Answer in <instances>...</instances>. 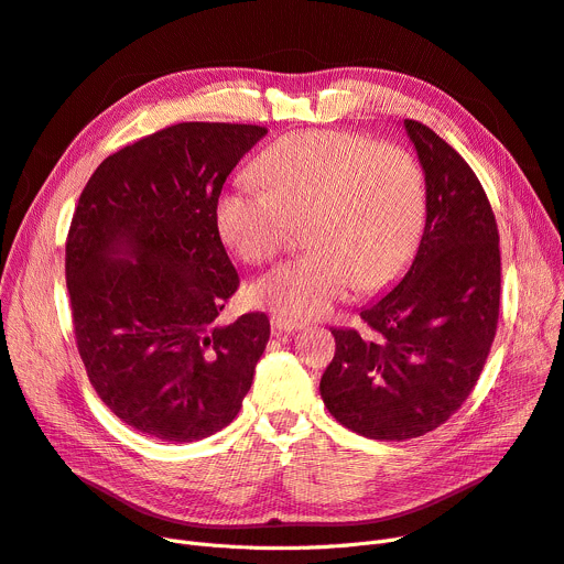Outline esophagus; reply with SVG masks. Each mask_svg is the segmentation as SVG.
<instances>
[{"label": "esophagus", "instance_id": "esophagus-1", "mask_svg": "<svg viewBox=\"0 0 564 564\" xmlns=\"http://www.w3.org/2000/svg\"><path fill=\"white\" fill-rule=\"evenodd\" d=\"M306 325L297 323V321H290V317L283 315H274L272 317V332L274 334H290V332H302Z\"/></svg>", "mask_w": 564, "mask_h": 564}]
</instances>
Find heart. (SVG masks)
Segmentation results:
<instances>
[{
	"mask_svg": "<svg viewBox=\"0 0 564 564\" xmlns=\"http://www.w3.org/2000/svg\"><path fill=\"white\" fill-rule=\"evenodd\" d=\"M256 177L216 200V228L249 264L283 251L290 224L304 226L306 256L274 267L247 290L253 306L311 321L350 295L394 283L424 230L426 188L401 144L343 131H302L256 161Z\"/></svg>",
	"mask_w": 564,
	"mask_h": 564,
	"instance_id": "heart-1",
	"label": "heart"
}]
</instances>
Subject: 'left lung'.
Returning a JSON list of instances; mask_svg holds the SVG:
<instances>
[{
	"mask_svg": "<svg viewBox=\"0 0 564 564\" xmlns=\"http://www.w3.org/2000/svg\"><path fill=\"white\" fill-rule=\"evenodd\" d=\"M426 182V224L405 276L361 308L366 332L332 329L321 380L334 420L371 440L420 437L470 397L500 313L498 224L473 167L403 119Z\"/></svg>",
	"mask_w": 564,
	"mask_h": 564,
	"instance_id": "left-lung-1",
	"label": "left lung"
}]
</instances>
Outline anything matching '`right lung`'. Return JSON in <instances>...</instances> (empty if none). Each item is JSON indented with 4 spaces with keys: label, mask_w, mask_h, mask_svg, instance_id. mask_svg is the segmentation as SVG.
Here are the masks:
<instances>
[{
    "label": "right lung",
    "mask_w": 564,
    "mask_h": 564,
    "mask_svg": "<svg viewBox=\"0 0 564 564\" xmlns=\"http://www.w3.org/2000/svg\"><path fill=\"white\" fill-rule=\"evenodd\" d=\"M267 133L184 121L94 170L66 239L73 332L99 399L131 429L195 443L249 394L269 317H216L239 276L216 228L235 165Z\"/></svg>",
    "instance_id": "obj_1"
}]
</instances>
